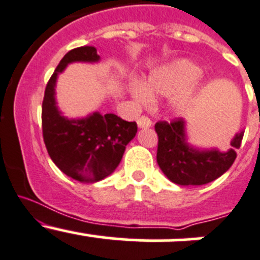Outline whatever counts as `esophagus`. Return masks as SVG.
Listing matches in <instances>:
<instances>
[{
    "label": "esophagus",
    "instance_id": "esophagus-1",
    "mask_svg": "<svg viewBox=\"0 0 260 260\" xmlns=\"http://www.w3.org/2000/svg\"><path fill=\"white\" fill-rule=\"evenodd\" d=\"M138 126L140 129H146V127H150L151 126V120L146 116H141L138 119Z\"/></svg>",
    "mask_w": 260,
    "mask_h": 260
}]
</instances>
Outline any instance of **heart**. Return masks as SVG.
<instances>
[{"mask_svg": "<svg viewBox=\"0 0 260 260\" xmlns=\"http://www.w3.org/2000/svg\"><path fill=\"white\" fill-rule=\"evenodd\" d=\"M201 69L188 59H176L156 67L144 83L139 79L130 82V93L140 105L150 104L153 96L168 97L169 110L181 115L188 110L201 84Z\"/></svg>", "mask_w": 260, "mask_h": 260, "instance_id": "b5f03b06", "label": "heart"}]
</instances>
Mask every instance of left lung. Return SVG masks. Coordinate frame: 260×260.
I'll return each instance as SVG.
<instances>
[{"mask_svg": "<svg viewBox=\"0 0 260 260\" xmlns=\"http://www.w3.org/2000/svg\"><path fill=\"white\" fill-rule=\"evenodd\" d=\"M158 134L156 161L167 178L179 186H201L222 176L236 158L244 131L235 134L231 148L221 151L216 148L201 149L188 143L186 121L183 119L172 122L155 124Z\"/></svg>", "mask_w": 260, "mask_h": 260, "instance_id": "obj_1", "label": "left lung"}]
</instances>
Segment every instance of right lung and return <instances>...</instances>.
Instances as JSON below:
<instances>
[{"mask_svg":"<svg viewBox=\"0 0 260 260\" xmlns=\"http://www.w3.org/2000/svg\"><path fill=\"white\" fill-rule=\"evenodd\" d=\"M100 59L93 46L68 51L49 79L44 93L42 121L46 150L64 174L82 183H94L110 176L138 131L135 121H125L115 114L93 112L86 117L68 119L56 106V79L68 64L99 63Z\"/></svg>","mask_w":260,"mask_h":260,"instance_id":"obj_1","label":"right lung"}]
</instances>
